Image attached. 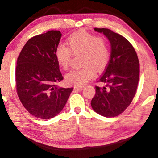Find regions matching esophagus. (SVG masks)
<instances>
[{"label":"esophagus","instance_id":"esophagus-1","mask_svg":"<svg viewBox=\"0 0 158 158\" xmlns=\"http://www.w3.org/2000/svg\"><path fill=\"white\" fill-rule=\"evenodd\" d=\"M74 89L77 90H79V91H81V90L84 89V87H75Z\"/></svg>","mask_w":158,"mask_h":158}]
</instances>
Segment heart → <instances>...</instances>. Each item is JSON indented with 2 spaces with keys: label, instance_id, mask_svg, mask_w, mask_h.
Returning <instances> with one entry per match:
<instances>
[{
  "label": "heart",
  "instance_id": "heart-1",
  "mask_svg": "<svg viewBox=\"0 0 158 158\" xmlns=\"http://www.w3.org/2000/svg\"><path fill=\"white\" fill-rule=\"evenodd\" d=\"M69 47L62 44L56 49V58L63 68H69L71 55L81 54L80 69H73L66 76L67 82L76 86L87 84L97 71H101L108 64L110 53L108 44L102 37H97L87 31L72 34L66 40Z\"/></svg>",
  "mask_w": 158,
  "mask_h": 158
}]
</instances>
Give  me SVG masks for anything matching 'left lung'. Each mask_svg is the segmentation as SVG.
Here are the masks:
<instances>
[{
    "instance_id": "left-lung-1",
    "label": "left lung",
    "mask_w": 158,
    "mask_h": 158,
    "mask_svg": "<svg viewBox=\"0 0 158 158\" xmlns=\"http://www.w3.org/2000/svg\"><path fill=\"white\" fill-rule=\"evenodd\" d=\"M108 39L110 58L103 74L98 79L102 87H95L91 101L93 110L107 118L117 116L127 109L136 92L139 79V63L131 44L109 29L94 28Z\"/></svg>"
}]
</instances>
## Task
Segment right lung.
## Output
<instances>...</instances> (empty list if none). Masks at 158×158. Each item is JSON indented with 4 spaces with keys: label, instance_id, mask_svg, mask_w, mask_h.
<instances>
[{
    "label": "right lung",
    "instance_id": "1",
    "mask_svg": "<svg viewBox=\"0 0 158 158\" xmlns=\"http://www.w3.org/2000/svg\"><path fill=\"white\" fill-rule=\"evenodd\" d=\"M62 34L51 30L29 39L16 68V86L23 106L35 117L50 119L61 112L73 88L56 85L64 77L56 58Z\"/></svg>",
    "mask_w": 158,
    "mask_h": 158
}]
</instances>
